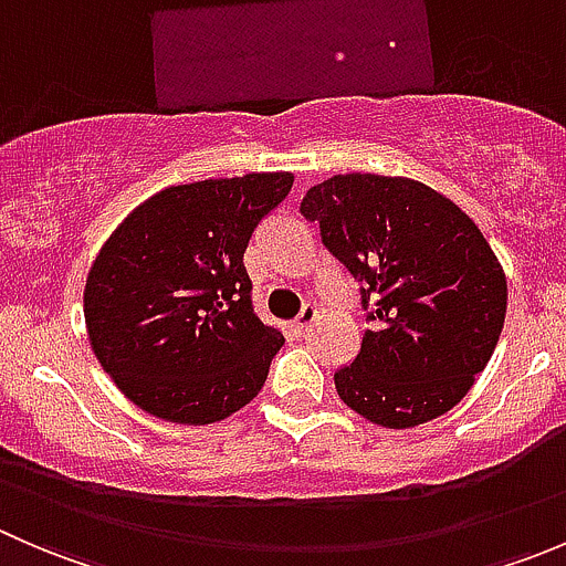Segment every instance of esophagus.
<instances>
[{
	"label": "esophagus",
	"mask_w": 566,
	"mask_h": 566,
	"mask_svg": "<svg viewBox=\"0 0 566 566\" xmlns=\"http://www.w3.org/2000/svg\"><path fill=\"white\" fill-rule=\"evenodd\" d=\"M315 319H317V306L315 304H306L304 310H301V315L295 317V323H293L295 334H304V331H310Z\"/></svg>",
	"instance_id": "1"
}]
</instances>
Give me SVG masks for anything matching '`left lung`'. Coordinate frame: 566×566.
<instances>
[{"mask_svg": "<svg viewBox=\"0 0 566 566\" xmlns=\"http://www.w3.org/2000/svg\"><path fill=\"white\" fill-rule=\"evenodd\" d=\"M301 213L361 284L369 328L334 373L347 408L389 430L438 419L488 367L506 315V276L479 227L408 177L334 175Z\"/></svg>", "mask_w": 566, "mask_h": 566, "instance_id": "left-lung-1", "label": "left lung"}]
</instances>
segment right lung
I'll return each instance as SVG.
<instances>
[{
    "label": "right lung",
    "instance_id": "obj_1",
    "mask_svg": "<svg viewBox=\"0 0 566 566\" xmlns=\"http://www.w3.org/2000/svg\"><path fill=\"white\" fill-rule=\"evenodd\" d=\"M290 188V172L172 186L112 232L87 276L84 319L130 402L213 424L260 394L284 336L254 315L243 254Z\"/></svg>",
    "mask_w": 566,
    "mask_h": 566
}]
</instances>
